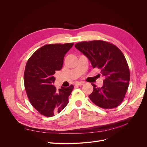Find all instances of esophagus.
<instances>
[{"instance_id": "esophagus-1", "label": "esophagus", "mask_w": 147, "mask_h": 147, "mask_svg": "<svg viewBox=\"0 0 147 147\" xmlns=\"http://www.w3.org/2000/svg\"><path fill=\"white\" fill-rule=\"evenodd\" d=\"M84 84V82H77V83H75V84L77 86H82L83 85V84Z\"/></svg>"}]
</instances>
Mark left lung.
<instances>
[{"label": "left lung", "mask_w": 147, "mask_h": 147, "mask_svg": "<svg viewBox=\"0 0 147 147\" xmlns=\"http://www.w3.org/2000/svg\"><path fill=\"white\" fill-rule=\"evenodd\" d=\"M75 47L88 57L93 68L100 70L105 78L100 88L92 83L94 90L89 95L91 100L102 109L117 107L124 98L130 80L129 69L123 53L113 44L102 40L82 42Z\"/></svg>", "instance_id": "1"}]
</instances>
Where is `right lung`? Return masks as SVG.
<instances>
[{"label": "right lung", "instance_id": "1", "mask_svg": "<svg viewBox=\"0 0 147 147\" xmlns=\"http://www.w3.org/2000/svg\"><path fill=\"white\" fill-rule=\"evenodd\" d=\"M74 43L48 44L40 48L30 56L26 65L24 82L30 104L38 112L51 117L60 113L69 103L74 86L59 90L53 85L54 74L63 65L65 55Z\"/></svg>", "mask_w": 147, "mask_h": 147}]
</instances>
